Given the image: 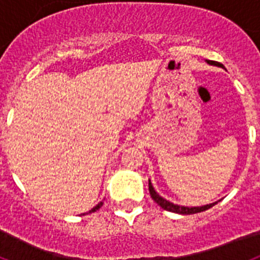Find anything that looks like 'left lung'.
Here are the masks:
<instances>
[{
  "instance_id": "8db88e82",
  "label": "left lung",
  "mask_w": 260,
  "mask_h": 260,
  "mask_svg": "<svg viewBox=\"0 0 260 260\" xmlns=\"http://www.w3.org/2000/svg\"><path fill=\"white\" fill-rule=\"evenodd\" d=\"M208 63H211V65L220 66V68H224V66H222L221 63H219V62L208 61ZM148 190H150L151 198L153 199V202H156V203H157V206H160V207L164 208V210L169 211V212L181 213V215H192V213L203 212V211L208 210V208H211L212 206H215L216 204V203H211V204H207V206H202V207H183V206H177V204H173V203H171V202L165 201L164 198H161V197H160V195H158L155 190H153L151 182L148 183Z\"/></svg>"
}]
</instances>
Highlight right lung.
Returning <instances> with one entry per match:
<instances>
[{
	"label": "right lung",
	"mask_w": 260,
	"mask_h": 260,
	"mask_svg": "<svg viewBox=\"0 0 260 260\" xmlns=\"http://www.w3.org/2000/svg\"><path fill=\"white\" fill-rule=\"evenodd\" d=\"M102 206H103V202H100V203H99V204H98V206H96V207H93V208H92V210L89 211V212H95V211H98V210H99V208L102 207Z\"/></svg>",
	"instance_id": "add662e5"
}]
</instances>
